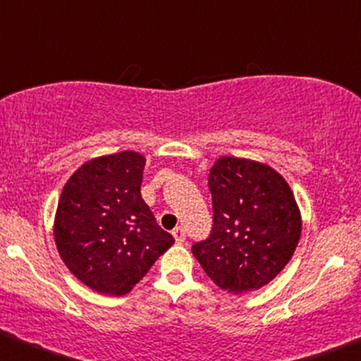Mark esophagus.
<instances>
[{
	"mask_svg": "<svg viewBox=\"0 0 361 361\" xmlns=\"http://www.w3.org/2000/svg\"><path fill=\"white\" fill-rule=\"evenodd\" d=\"M172 235H173V239H176V243L177 244H182L185 241V233H184V229L182 228H176L172 231Z\"/></svg>",
	"mask_w": 361,
	"mask_h": 361,
	"instance_id": "1",
	"label": "esophagus"
}]
</instances>
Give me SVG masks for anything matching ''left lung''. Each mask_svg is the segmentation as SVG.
<instances>
[{
	"mask_svg": "<svg viewBox=\"0 0 361 361\" xmlns=\"http://www.w3.org/2000/svg\"><path fill=\"white\" fill-rule=\"evenodd\" d=\"M212 231L192 255L221 289H259L281 273L300 243L296 199L273 167L221 157L209 172Z\"/></svg>",
	"mask_w": 361,
	"mask_h": 361,
	"instance_id": "obj_1",
	"label": "left lung"
}]
</instances>
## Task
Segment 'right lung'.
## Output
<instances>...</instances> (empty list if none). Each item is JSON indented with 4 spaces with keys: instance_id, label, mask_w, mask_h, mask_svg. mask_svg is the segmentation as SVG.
I'll return each mask as SVG.
<instances>
[{
    "instance_id": "add662e5",
    "label": "right lung",
    "mask_w": 361,
    "mask_h": 361,
    "mask_svg": "<svg viewBox=\"0 0 361 361\" xmlns=\"http://www.w3.org/2000/svg\"><path fill=\"white\" fill-rule=\"evenodd\" d=\"M144 167L133 150L92 159L58 201V252L75 278L104 295H127L173 244L142 199Z\"/></svg>"
}]
</instances>
